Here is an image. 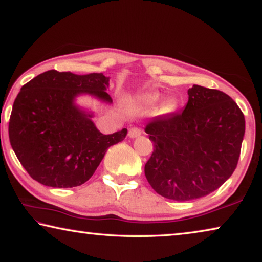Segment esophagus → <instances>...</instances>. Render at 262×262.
<instances>
[{"label":"esophagus","mask_w":262,"mask_h":262,"mask_svg":"<svg viewBox=\"0 0 262 262\" xmlns=\"http://www.w3.org/2000/svg\"><path fill=\"white\" fill-rule=\"evenodd\" d=\"M141 134H142V129L139 127H133L130 128L129 132H128V135H129V137H132V139L140 136Z\"/></svg>","instance_id":"1"}]
</instances>
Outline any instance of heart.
Masks as SVG:
<instances>
[{"label": "heart", "mask_w": 262, "mask_h": 262, "mask_svg": "<svg viewBox=\"0 0 262 262\" xmlns=\"http://www.w3.org/2000/svg\"><path fill=\"white\" fill-rule=\"evenodd\" d=\"M161 99V95L157 94V92H151V94H147L144 96H142L141 101L145 105H155L157 103V101ZM176 110V103L173 100H166L164 101V103L161 105V107H159V113L162 114H167V113H171L173 112Z\"/></svg>", "instance_id": "obj_1"}]
</instances>
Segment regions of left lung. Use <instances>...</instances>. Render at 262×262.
Wrapping results in <instances>:
<instances>
[{
	"label": "left lung",
	"mask_w": 262,
	"mask_h": 262,
	"mask_svg": "<svg viewBox=\"0 0 262 262\" xmlns=\"http://www.w3.org/2000/svg\"><path fill=\"white\" fill-rule=\"evenodd\" d=\"M154 143L144 173L154 190L174 201H190L220 188L236 170L245 118L231 97L193 85L183 112L150 120Z\"/></svg>",
	"instance_id": "left-lung-1"
}]
</instances>
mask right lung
Returning a JSON list of instances; mask_svg holds the SVG:
<instances>
[{
	"label": "right lung",
	"mask_w": 262,
	"mask_h": 262,
	"mask_svg": "<svg viewBox=\"0 0 262 262\" xmlns=\"http://www.w3.org/2000/svg\"><path fill=\"white\" fill-rule=\"evenodd\" d=\"M108 77L57 70L38 75L21 86L9 120V139L31 178L56 188L76 187L95 173L111 145L125 140L127 129L104 135L91 114L74 105L90 94L108 103Z\"/></svg>",
	"instance_id": "right-lung-1"
}]
</instances>
